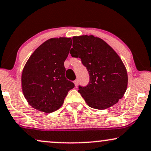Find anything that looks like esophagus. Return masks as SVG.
Wrapping results in <instances>:
<instances>
[{
  "label": "esophagus",
  "mask_w": 151,
  "mask_h": 151,
  "mask_svg": "<svg viewBox=\"0 0 151 151\" xmlns=\"http://www.w3.org/2000/svg\"><path fill=\"white\" fill-rule=\"evenodd\" d=\"M74 85H75V86L77 87L78 83H79V81H78V79H76V80H74Z\"/></svg>",
  "instance_id": "esophagus-1"
}]
</instances>
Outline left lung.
<instances>
[{
  "mask_svg": "<svg viewBox=\"0 0 151 151\" xmlns=\"http://www.w3.org/2000/svg\"><path fill=\"white\" fill-rule=\"evenodd\" d=\"M70 54L79 58L89 74L86 86L79 91L88 106L104 110L116 104L127 90L126 68L117 52L105 41L93 35L74 36Z\"/></svg>",
  "mask_w": 151,
  "mask_h": 151,
  "instance_id": "8db88e82",
  "label": "left lung"
}]
</instances>
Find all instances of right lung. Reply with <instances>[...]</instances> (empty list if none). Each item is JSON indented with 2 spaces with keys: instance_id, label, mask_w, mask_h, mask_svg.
<instances>
[{
  "instance_id": "1",
  "label": "right lung",
  "mask_w": 151,
  "mask_h": 151,
  "mask_svg": "<svg viewBox=\"0 0 151 151\" xmlns=\"http://www.w3.org/2000/svg\"><path fill=\"white\" fill-rule=\"evenodd\" d=\"M71 38L50 39L36 49L22 74L23 94L32 108L50 113L59 109L73 82L65 77L64 62L72 46Z\"/></svg>"
}]
</instances>
